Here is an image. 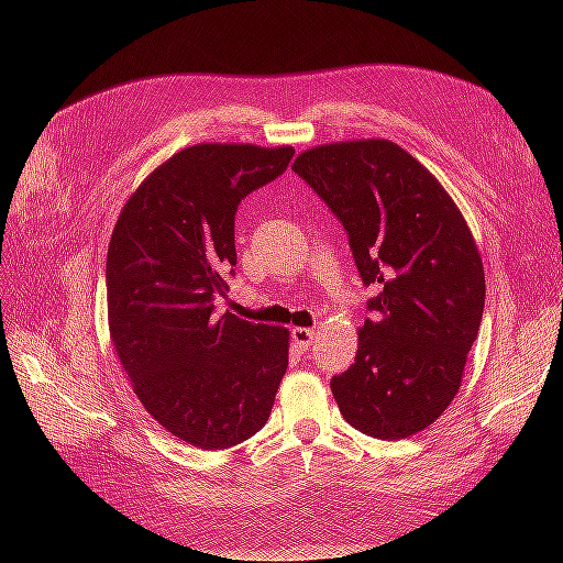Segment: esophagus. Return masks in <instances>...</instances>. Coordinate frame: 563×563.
<instances>
[{
	"instance_id": "obj_1",
	"label": "esophagus",
	"mask_w": 563,
	"mask_h": 563,
	"mask_svg": "<svg viewBox=\"0 0 563 563\" xmlns=\"http://www.w3.org/2000/svg\"><path fill=\"white\" fill-rule=\"evenodd\" d=\"M291 338H294V343H296V347H298L300 352H310V347H312L317 335H314L312 329H294V331H291Z\"/></svg>"
}]
</instances>
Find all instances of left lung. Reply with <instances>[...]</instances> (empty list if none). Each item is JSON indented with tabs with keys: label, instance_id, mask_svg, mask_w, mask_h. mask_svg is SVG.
Returning a JSON list of instances; mask_svg holds the SVG:
<instances>
[{
	"label": "left lung",
	"instance_id": "left-lung-1",
	"mask_svg": "<svg viewBox=\"0 0 563 563\" xmlns=\"http://www.w3.org/2000/svg\"><path fill=\"white\" fill-rule=\"evenodd\" d=\"M294 172L343 223L368 298L354 364L331 378L340 413L404 439L453 401L484 314V267L439 180L389 141L312 147Z\"/></svg>",
	"mask_w": 563,
	"mask_h": 563
}]
</instances>
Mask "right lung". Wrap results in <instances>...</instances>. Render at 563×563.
Masks as SVG:
<instances>
[{"label":"right lung","instance_id":"add662e5","mask_svg":"<svg viewBox=\"0 0 563 563\" xmlns=\"http://www.w3.org/2000/svg\"><path fill=\"white\" fill-rule=\"evenodd\" d=\"M294 147H185L124 203L108 249V314L135 397L203 451L258 432L288 366V331L216 314L234 277V216Z\"/></svg>","mask_w":563,"mask_h":563}]
</instances>
